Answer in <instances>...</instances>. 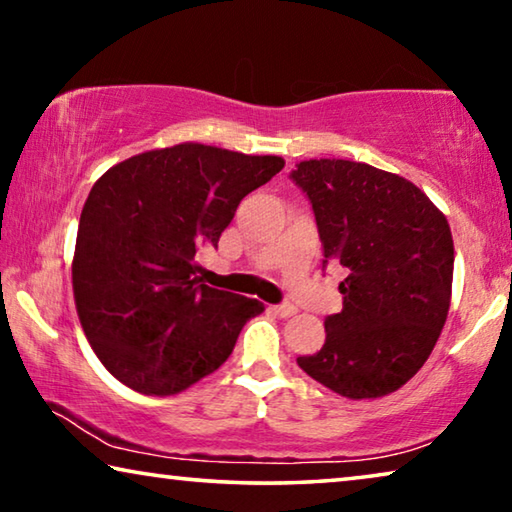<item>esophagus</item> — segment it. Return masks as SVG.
Returning a JSON list of instances; mask_svg holds the SVG:
<instances>
[{
    "label": "esophagus",
    "mask_w": 512,
    "mask_h": 512,
    "mask_svg": "<svg viewBox=\"0 0 512 512\" xmlns=\"http://www.w3.org/2000/svg\"><path fill=\"white\" fill-rule=\"evenodd\" d=\"M271 312H273L275 316H280V319H289V316L296 314V307H294V305H287V303L271 305Z\"/></svg>",
    "instance_id": "obj_1"
}]
</instances>
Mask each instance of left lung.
<instances>
[{
  "label": "left lung",
  "instance_id": "1",
  "mask_svg": "<svg viewBox=\"0 0 512 512\" xmlns=\"http://www.w3.org/2000/svg\"><path fill=\"white\" fill-rule=\"evenodd\" d=\"M289 177L312 205L323 266L348 273L326 344L298 367L346 399L392 394L424 367L449 314V223L405 177L360 161H300Z\"/></svg>",
  "mask_w": 512,
  "mask_h": 512
}]
</instances>
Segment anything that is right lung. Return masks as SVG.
Returning <instances> with one entry per match:
<instances>
[{
	"instance_id": "obj_1",
	"label": "right lung",
	"mask_w": 512,
	"mask_h": 512,
	"mask_svg": "<svg viewBox=\"0 0 512 512\" xmlns=\"http://www.w3.org/2000/svg\"><path fill=\"white\" fill-rule=\"evenodd\" d=\"M285 168L200 143L136 154L93 184L81 209L72 289L88 344L111 376L170 396L230 358L255 298L202 285L193 262L250 191Z\"/></svg>"
}]
</instances>
